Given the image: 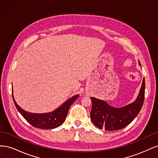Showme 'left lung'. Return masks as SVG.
<instances>
[{"mask_svg": "<svg viewBox=\"0 0 158 158\" xmlns=\"http://www.w3.org/2000/svg\"><path fill=\"white\" fill-rule=\"evenodd\" d=\"M138 64L141 66L140 61ZM145 79L136 100L122 107H114L103 100L90 98L92 107L90 113L91 120L95 126L106 131L120 130L129 125L139 113L144 100Z\"/></svg>", "mask_w": 158, "mask_h": 158, "instance_id": "8db88e82", "label": "left lung"}]
</instances>
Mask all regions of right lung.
<instances>
[{
	"instance_id": "add662e5",
	"label": "right lung",
	"mask_w": 158,
	"mask_h": 158,
	"mask_svg": "<svg viewBox=\"0 0 158 158\" xmlns=\"http://www.w3.org/2000/svg\"><path fill=\"white\" fill-rule=\"evenodd\" d=\"M78 97V94L74 95L51 112L33 113L25 111L18 106L14 100L12 89V98L18 111L30 125L41 129H52L60 127L65 121L70 106Z\"/></svg>"
}]
</instances>
